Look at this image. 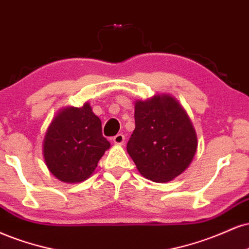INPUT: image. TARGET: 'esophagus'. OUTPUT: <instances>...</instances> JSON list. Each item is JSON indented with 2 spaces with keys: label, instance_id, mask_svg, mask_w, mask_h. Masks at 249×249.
<instances>
[{
  "label": "esophagus",
  "instance_id": "1",
  "mask_svg": "<svg viewBox=\"0 0 249 249\" xmlns=\"http://www.w3.org/2000/svg\"><path fill=\"white\" fill-rule=\"evenodd\" d=\"M113 142L115 143V144H124V135H122V134H118V135L113 137Z\"/></svg>",
  "mask_w": 249,
  "mask_h": 249
}]
</instances>
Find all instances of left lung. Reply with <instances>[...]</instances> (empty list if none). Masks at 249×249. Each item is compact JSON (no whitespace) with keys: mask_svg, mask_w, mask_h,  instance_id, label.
Wrapping results in <instances>:
<instances>
[{"mask_svg":"<svg viewBox=\"0 0 249 249\" xmlns=\"http://www.w3.org/2000/svg\"><path fill=\"white\" fill-rule=\"evenodd\" d=\"M197 145L191 120L174 96L156 94L135 102V129L127 151L143 177L164 183L179 176L191 164Z\"/></svg>","mask_w":249,"mask_h":249,"instance_id":"1","label":"left lung"}]
</instances>
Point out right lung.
Listing matches in <instances>:
<instances>
[{
    "instance_id": "right-lung-1",
    "label": "right lung",
    "mask_w": 249,
    "mask_h": 249,
    "mask_svg": "<svg viewBox=\"0 0 249 249\" xmlns=\"http://www.w3.org/2000/svg\"><path fill=\"white\" fill-rule=\"evenodd\" d=\"M109 147L102 136L100 119L86 102L83 107H65L57 113L44 137L43 156L55 178L79 183L94 172Z\"/></svg>"
}]
</instances>
